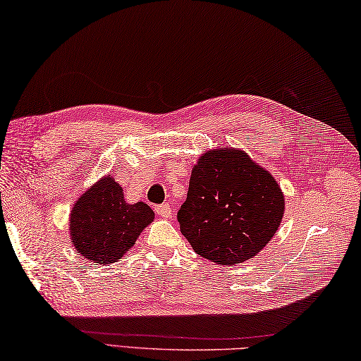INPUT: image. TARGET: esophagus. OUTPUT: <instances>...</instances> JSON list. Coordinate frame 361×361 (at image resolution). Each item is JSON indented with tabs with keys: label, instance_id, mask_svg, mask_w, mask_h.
I'll return each mask as SVG.
<instances>
[{
	"label": "esophagus",
	"instance_id": "34e87169",
	"mask_svg": "<svg viewBox=\"0 0 361 361\" xmlns=\"http://www.w3.org/2000/svg\"><path fill=\"white\" fill-rule=\"evenodd\" d=\"M156 213L162 218H170L172 216V208H170L169 203H162V205H156Z\"/></svg>",
	"mask_w": 361,
	"mask_h": 361
}]
</instances>
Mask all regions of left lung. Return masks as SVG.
<instances>
[{
    "label": "left lung",
    "instance_id": "obj_1",
    "mask_svg": "<svg viewBox=\"0 0 361 361\" xmlns=\"http://www.w3.org/2000/svg\"><path fill=\"white\" fill-rule=\"evenodd\" d=\"M283 214L284 195L273 176L246 153L219 148L194 167L176 219L195 252L233 265L260 252Z\"/></svg>",
    "mask_w": 361,
    "mask_h": 361
}]
</instances>
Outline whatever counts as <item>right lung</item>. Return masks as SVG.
I'll return each mask as SVG.
<instances>
[{
  "mask_svg": "<svg viewBox=\"0 0 361 361\" xmlns=\"http://www.w3.org/2000/svg\"><path fill=\"white\" fill-rule=\"evenodd\" d=\"M154 219L147 203L124 202L123 189L107 176L90 188L71 212V237L75 251L94 264H114L133 247Z\"/></svg>",
  "mask_w": 361,
  "mask_h": 361,
  "instance_id": "obj_1",
  "label": "right lung"
}]
</instances>
